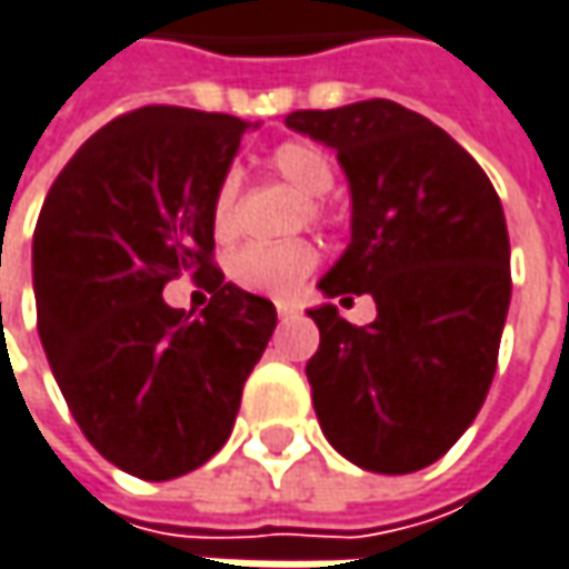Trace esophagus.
<instances>
[{
	"instance_id": "esophagus-1",
	"label": "esophagus",
	"mask_w": 569,
	"mask_h": 569,
	"mask_svg": "<svg viewBox=\"0 0 569 569\" xmlns=\"http://www.w3.org/2000/svg\"><path fill=\"white\" fill-rule=\"evenodd\" d=\"M277 312H280V318H289L299 312V306H296V302H289V299H280V302H277Z\"/></svg>"
}]
</instances>
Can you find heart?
Instances as JSON below:
<instances>
[{"label":"heart","instance_id":"b5f03b06","mask_svg":"<svg viewBox=\"0 0 569 569\" xmlns=\"http://www.w3.org/2000/svg\"><path fill=\"white\" fill-rule=\"evenodd\" d=\"M267 167L277 180L306 196L309 221H325L321 196L335 183V163L312 141H283L267 157ZM238 228V177L228 173L212 199V231L216 238H231ZM318 263L316 244L283 241V244H244L228 257V277L260 296H289Z\"/></svg>","mask_w":569,"mask_h":569}]
</instances>
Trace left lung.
<instances>
[{"mask_svg":"<svg viewBox=\"0 0 569 569\" xmlns=\"http://www.w3.org/2000/svg\"><path fill=\"white\" fill-rule=\"evenodd\" d=\"M286 128L338 151L351 186V244L318 289L377 302L363 328L331 302L309 309L318 425L357 467L416 473L470 428L496 373L512 299L502 202L445 128L399 102L306 109Z\"/></svg>","mask_w":569,"mask_h":569,"instance_id":"8db88e82","label":"left lung"}]
</instances>
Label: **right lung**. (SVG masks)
<instances>
[{
  "label": "right lung",
  "instance_id": "obj_1",
  "mask_svg": "<svg viewBox=\"0 0 569 569\" xmlns=\"http://www.w3.org/2000/svg\"><path fill=\"white\" fill-rule=\"evenodd\" d=\"M251 124L144 106L99 128L41 206L31 270L38 335L86 441L118 470L173 480L228 441L277 309L212 263V199ZM192 272L199 317L162 302Z\"/></svg>",
  "mask_w": 569,
  "mask_h": 569
}]
</instances>
